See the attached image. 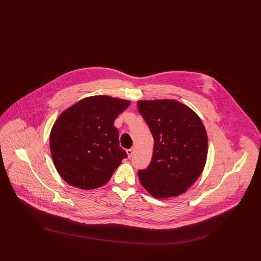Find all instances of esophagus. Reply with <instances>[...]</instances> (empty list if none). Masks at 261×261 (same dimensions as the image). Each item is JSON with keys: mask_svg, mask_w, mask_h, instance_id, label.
<instances>
[{"mask_svg": "<svg viewBox=\"0 0 261 261\" xmlns=\"http://www.w3.org/2000/svg\"><path fill=\"white\" fill-rule=\"evenodd\" d=\"M126 152H127V155H128V158L130 159L132 155H133V153H134V149H129L126 150Z\"/></svg>", "mask_w": 261, "mask_h": 261, "instance_id": "1", "label": "esophagus"}]
</instances>
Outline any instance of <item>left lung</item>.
I'll list each match as a JSON object with an SVG mask.
<instances>
[{"label":"left lung","mask_w":261,"mask_h":261,"mask_svg":"<svg viewBox=\"0 0 261 261\" xmlns=\"http://www.w3.org/2000/svg\"><path fill=\"white\" fill-rule=\"evenodd\" d=\"M154 146L147 169L139 170L142 186L156 199L185 193L202 173L207 158V134L199 115L175 99L138 100Z\"/></svg>","instance_id":"1"}]
</instances>
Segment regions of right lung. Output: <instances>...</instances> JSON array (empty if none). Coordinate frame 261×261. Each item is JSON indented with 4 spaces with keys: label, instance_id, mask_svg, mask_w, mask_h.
Masks as SVG:
<instances>
[{
    "label": "right lung",
    "instance_id": "right-lung-1",
    "mask_svg": "<svg viewBox=\"0 0 261 261\" xmlns=\"http://www.w3.org/2000/svg\"><path fill=\"white\" fill-rule=\"evenodd\" d=\"M130 100L110 96L80 99L61 113L50 134L51 159L69 185L92 190L107 184L127 156L119 147L116 117Z\"/></svg>",
    "mask_w": 261,
    "mask_h": 261
}]
</instances>
